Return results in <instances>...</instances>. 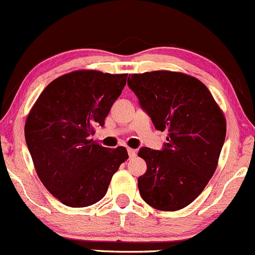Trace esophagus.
Returning a JSON list of instances; mask_svg holds the SVG:
<instances>
[{"label":"esophagus","mask_w":255,"mask_h":255,"mask_svg":"<svg viewBox=\"0 0 255 255\" xmlns=\"http://www.w3.org/2000/svg\"><path fill=\"white\" fill-rule=\"evenodd\" d=\"M128 154H129L130 158L135 157L136 156V150H133V148H128Z\"/></svg>","instance_id":"34e87169"}]
</instances>
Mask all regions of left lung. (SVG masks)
<instances>
[{
    "label": "left lung",
    "instance_id": "left-lung-1",
    "mask_svg": "<svg viewBox=\"0 0 255 255\" xmlns=\"http://www.w3.org/2000/svg\"><path fill=\"white\" fill-rule=\"evenodd\" d=\"M128 86L156 129H168L162 151L140 148L147 170L137 178L141 198L159 211H177L199 197L217 169L227 121L197 78L170 71L129 74Z\"/></svg>",
    "mask_w": 255,
    "mask_h": 255
}]
</instances>
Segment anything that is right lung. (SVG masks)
<instances>
[{
  "label": "right lung",
  "mask_w": 255,
  "mask_h": 255,
  "mask_svg": "<svg viewBox=\"0 0 255 255\" xmlns=\"http://www.w3.org/2000/svg\"><path fill=\"white\" fill-rule=\"evenodd\" d=\"M127 75L92 69L61 75L44 89L26 119V144L38 177L66 206L101 200L128 159L124 146L110 150L90 139L97 126H104Z\"/></svg>",
  "instance_id": "obj_1"
}]
</instances>
